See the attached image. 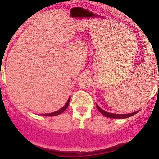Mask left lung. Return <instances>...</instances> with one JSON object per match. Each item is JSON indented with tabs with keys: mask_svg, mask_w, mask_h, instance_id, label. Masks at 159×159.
<instances>
[{
	"mask_svg": "<svg viewBox=\"0 0 159 159\" xmlns=\"http://www.w3.org/2000/svg\"><path fill=\"white\" fill-rule=\"evenodd\" d=\"M96 108H97L98 110L99 111L100 113H102V115L106 116V117L108 118H112V119H125V118H129L130 116H132L139 112V111L135 112H132V113H129V114H114V113H110V112H107L106 111L102 110L100 107H99L98 105H96Z\"/></svg>",
	"mask_w": 159,
	"mask_h": 159,
	"instance_id": "left-lung-1",
	"label": "left lung"
}]
</instances>
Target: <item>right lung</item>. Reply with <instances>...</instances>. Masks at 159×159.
<instances>
[{"label":"right lung","mask_w":159,"mask_h":159,"mask_svg":"<svg viewBox=\"0 0 159 159\" xmlns=\"http://www.w3.org/2000/svg\"><path fill=\"white\" fill-rule=\"evenodd\" d=\"M70 97H69L67 102H66V103L65 104V106H63V107H62L61 109H59L58 111H56L54 112H51V113H47V114H42V116H57V115H60V114H61L62 112H64L65 110H66V109H67L68 106H69V103H70Z\"/></svg>","instance_id":"add662e5"}]
</instances>
